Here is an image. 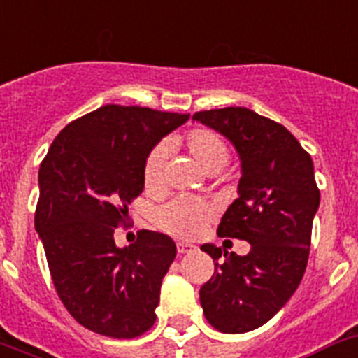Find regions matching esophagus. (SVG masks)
<instances>
[{
	"mask_svg": "<svg viewBox=\"0 0 358 358\" xmlns=\"http://www.w3.org/2000/svg\"><path fill=\"white\" fill-rule=\"evenodd\" d=\"M176 251H178V255H189V253H193V251H196V245L185 244V242H178V244H176Z\"/></svg>",
	"mask_w": 358,
	"mask_h": 358,
	"instance_id": "34e87169",
	"label": "esophagus"
}]
</instances>
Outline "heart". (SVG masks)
<instances>
[{"mask_svg": "<svg viewBox=\"0 0 358 358\" xmlns=\"http://www.w3.org/2000/svg\"><path fill=\"white\" fill-rule=\"evenodd\" d=\"M184 145L202 171L218 173L229 160V149L220 134L213 129L198 127L184 136ZM164 145H156L143 164V185L151 193H160L164 187ZM213 207L209 203L189 196H176L156 211L155 220L160 229L178 238H194L211 222Z\"/></svg>", "mask_w": 358, "mask_h": 358, "instance_id": "heart-1", "label": "heart"}]
</instances>
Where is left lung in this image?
Returning <instances> with one entry per match:
<instances>
[{"instance_id": "8db88e82", "label": "left lung", "mask_w": 358, "mask_h": 358, "mask_svg": "<svg viewBox=\"0 0 358 358\" xmlns=\"http://www.w3.org/2000/svg\"><path fill=\"white\" fill-rule=\"evenodd\" d=\"M193 120L238 152V198L222 216L218 235L251 244L245 257L202 245L215 273L200 287V304L218 331H251L286 306L304 276L320 203L313 160L284 125L245 107L202 110Z\"/></svg>"}]
</instances>
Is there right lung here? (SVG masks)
Listing matches in <instances>:
<instances>
[{"label":"right lung","mask_w":358,"mask_h":358,"mask_svg":"<svg viewBox=\"0 0 358 358\" xmlns=\"http://www.w3.org/2000/svg\"><path fill=\"white\" fill-rule=\"evenodd\" d=\"M187 120L189 114L103 105L69 123L41 162L36 231L63 306L91 331L134 338L155 324L176 245L142 229L134 244L118 248L114 229L143 191L147 155Z\"/></svg>","instance_id":"add662e5"}]
</instances>
